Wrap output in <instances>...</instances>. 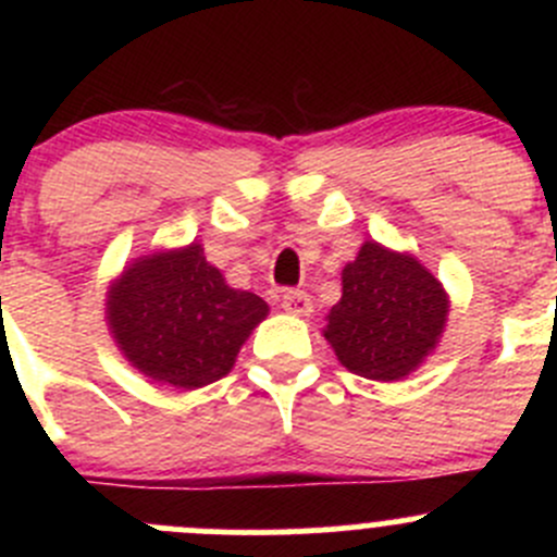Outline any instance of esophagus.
<instances>
[{
    "instance_id": "1",
    "label": "esophagus",
    "mask_w": 557,
    "mask_h": 557,
    "mask_svg": "<svg viewBox=\"0 0 557 557\" xmlns=\"http://www.w3.org/2000/svg\"><path fill=\"white\" fill-rule=\"evenodd\" d=\"M283 310L288 314H296V318H307L312 312V299L305 290H285Z\"/></svg>"
}]
</instances>
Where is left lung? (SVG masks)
Segmentation results:
<instances>
[{
    "mask_svg": "<svg viewBox=\"0 0 557 557\" xmlns=\"http://www.w3.org/2000/svg\"><path fill=\"white\" fill-rule=\"evenodd\" d=\"M447 312L445 288L418 258L363 243L342 269V299L323 336L352 374L393 383L434 352Z\"/></svg>",
    "mask_w": 557,
    "mask_h": 557,
    "instance_id": "left-lung-1",
    "label": "left lung"
}]
</instances>
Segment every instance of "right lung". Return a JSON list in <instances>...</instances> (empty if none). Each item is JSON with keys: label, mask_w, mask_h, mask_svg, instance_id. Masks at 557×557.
<instances>
[{"label": "right lung", "mask_w": 557, "mask_h": 557, "mask_svg": "<svg viewBox=\"0 0 557 557\" xmlns=\"http://www.w3.org/2000/svg\"><path fill=\"white\" fill-rule=\"evenodd\" d=\"M267 314L261 296L228 288L199 243L137 258L107 290V325L126 361L177 391L226 377Z\"/></svg>", "instance_id": "1"}]
</instances>
